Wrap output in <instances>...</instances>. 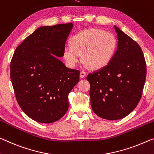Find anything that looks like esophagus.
I'll list each match as a JSON object with an SVG mask.
<instances>
[{"instance_id":"34e87169","label":"esophagus","mask_w":154,"mask_h":154,"mask_svg":"<svg viewBox=\"0 0 154 154\" xmlns=\"http://www.w3.org/2000/svg\"><path fill=\"white\" fill-rule=\"evenodd\" d=\"M85 75H86V73L83 72V71H80V78H84Z\"/></svg>"}]
</instances>
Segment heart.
Segmentation results:
<instances>
[{"label": "heart", "instance_id": "obj_1", "mask_svg": "<svg viewBox=\"0 0 154 154\" xmlns=\"http://www.w3.org/2000/svg\"><path fill=\"white\" fill-rule=\"evenodd\" d=\"M71 45H65L63 55L69 67L76 66L82 55L85 65L92 70H99L112 62L118 48V41L112 33L100 29H86L74 34Z\"/></svg>", "mask_w": 154, "mask_h": 154}]
</instances>
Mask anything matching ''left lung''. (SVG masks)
<instances>
[{
	"label": "left lung",
	"mask_w": 154,
	"mask_h": 154,
	"mask_svg": "<svg viewBox=\"0 0 154 154\" xmlns=\"http://www.w3.org/2000/svg\"><path fill=\"white\" fill-rule=\"evenodd\" d=\"M118 48L107 67L88 74L91 106L99 117L119 120L129 115L140 101L146 68L139 45L114 26Z\"/></svg>",
	"instance_id": "8db88e82"
}]
</instances>
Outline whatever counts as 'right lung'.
<instances>
[{"instance_id":"add662e5","label":"right lung","mask_w":154,"mask_h":154,"mask_svg":"<svg viewBox=\"0 0 154 154\" xmlns=\"http://www.w3.org/2000/svg\"><path fill=\"white\" fill-rule=\"evenodd\" d=\"M73 23L42 26L16 47L10 77L16 100L35 121L51 123L69 107L68 95L79 81V70L69 69L58 58Z\"/></svg>"}]
</instances>
